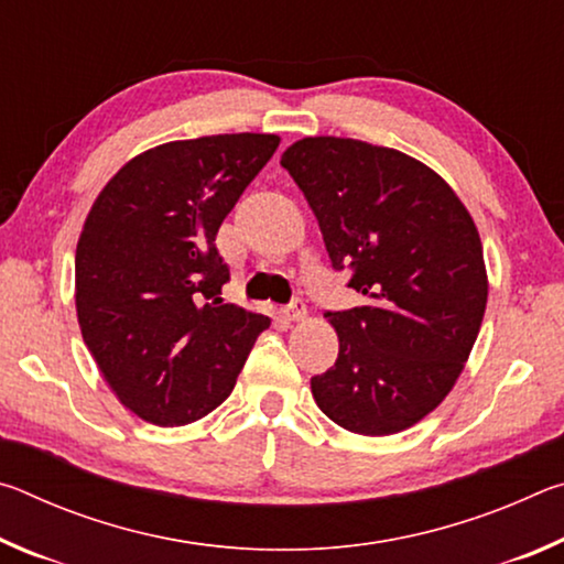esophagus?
I'll use <instances>...</instances> for the list:
<instances>
[{"label":"esophagus","mask_w":564,"mask_h":564,"mask_svg":"<svg viewBox=\"0 0 564 564\" xmlns=\"http://www.w3.org/2000/svg\"><path fill=\"white\" fill-rule=\"evenodd\" d=\"M283 313H285V318H289V321H303L305 313H308V311H305V303L301 299H295V301L285 305Z\"/></svg>","instance_id":"1"}]
</instances>
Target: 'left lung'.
Masks as SVG:
<instances>
[{
    "label": "left lung",
    "mask_w": 564,
    "mask_h": 564,
    "mask_svg": "<svg viewBox=\"0 0 564 564\" xmlns=\"http://www.w3.org/2000/svg\"><path fill=\"white\" fill-rule=\"evenodd\" d=\"M281 166L316 214L333 269L366 295L326 313L340 350L311 393L350 433L405 431L451 393L480 333L488 273L473 218L433 169L388 147L308 137Z\"/></svg>",
    "instance_id": "1"
}]
</instances>
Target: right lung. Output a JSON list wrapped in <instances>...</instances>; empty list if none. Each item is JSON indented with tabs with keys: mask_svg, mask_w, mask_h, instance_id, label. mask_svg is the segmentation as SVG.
I'll use <instances>...</instances> for the list:
<instances>
[{
	"mask_svg": "<svg viewBox=\"0 0 564 564\" xmlns=\"http://www.w3.org/2000/svg\"><path fill=\"white\" fill-rule=\"evenodd\" d=\"M275 133L169 141L131 159L76 243V316L109 388L147 423L186 425L231 395L261 313L224 303L216 234Z\"/></svg>",
	"mask_w": 564,
	"mask_h": 564,
	"instance_id": "add662e5",
	"label": "right lung"
}]
</instances>
